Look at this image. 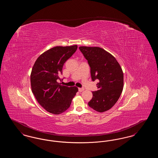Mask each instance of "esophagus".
Returning <instances> with one entry per match:
<instances>
[{"label": "esophagus", "mask_w": 158, "mask_h": 158, "mask_svg": "<svg viewBox=\"0 0 158 158\" xmlns=\"http://www.w3.org/2000/svg\"><path fill=\"white\" fill-rule=\"evenodd\" d=\"M85 90V89L84 88H79V92H82L83 90Z\"/></svg>", "instance_id": "obj_1"}]
</instances>
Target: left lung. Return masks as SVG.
Returning a JSON list of instances; mask_svg holds the SVG:
<instances>
[{
  "mask_svg": "<svg viewBox=\"0 0 158 158\" xmlns=\"http://www.w3.org/2000/svg\"><path fill=\"white\" fill-rule=\"evenodd\" d=\"M90 68L92 81L99 80L98 90L93 91L88 105L99 113L111 108L120 98L123 89L122 69L110 53L98 47H79Z\"/></svg>",
  "mask_w": 158,
  "mask_h": 158,
  "instance_id": "obj_1",
  "label": "left lung"
}]
</instances>
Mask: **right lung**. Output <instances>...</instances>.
Instances as JSON below:
<instances>
[{
    "mask_svg": "<svg viewBox=\"0 0 158 158\" xmlns=\"http://www.w3.org/2000/svg\"><path fill=\"white\" fill-rule=\"evenodd\" d=\"M77 45L57 46L41 54L31 73V85L38 102L46 111L60 114L70 107L78 88L61 85L60 76L64 63L75 53Z\"/></svg>",
    "mask_w": 158,
    "mask_h": 158,
    "instance_id": "obj_1",
    "label": "right lung"
}]
</instances>
